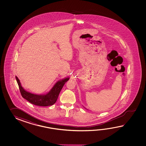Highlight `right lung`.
<instances>
[{
  "label": "right lung",
  "mask_w": 146,
  "mask_h": 146,
  "mask_svg": "<svg viewBox=\"0 0 146 146\" xmlns=\"http://www.w3.org/2000/svg\"><path fill=\"white\" fill-rule=\"evenodd\" d=\"M16 78L22 97L32 104L40 106H52L55 103L64 85L69 79V78H66L57 81L48 93L40 95L31 93L25 90L22 87L18 78L16 76Z\"/></svg>",
  "instance_id": "add662e5"
}]
</instances>
